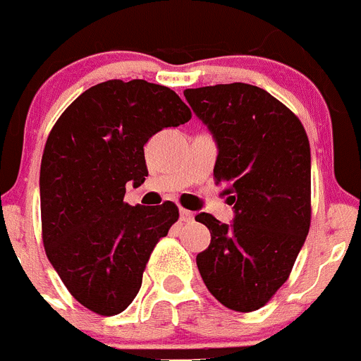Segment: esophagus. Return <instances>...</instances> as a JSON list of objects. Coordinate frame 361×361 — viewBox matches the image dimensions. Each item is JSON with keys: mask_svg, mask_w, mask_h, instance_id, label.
Returning <instances> with one entry per match:
<instances>
[{"mask_svg": "<svg viewBox=\"0 0 361 361\" xmlns=\"http://www.w3.org/2000/svg\"><path fill=\"white\" fill-rule=\"evenodd\" d=\"M193 216H195V213L193 212H190V209H180V220H183V222H193Z\"/></svg>", "mask_w": 361, "mask_h": 361, "instance_id": "obj_1", "label": "esophagus"}]
</instances>
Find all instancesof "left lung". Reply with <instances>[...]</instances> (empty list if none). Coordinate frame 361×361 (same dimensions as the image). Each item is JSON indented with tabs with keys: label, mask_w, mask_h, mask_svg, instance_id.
<instances>
[{
	"label": "left lung",
	"mask_w": 361,
	"mask_h": 361,
	"mask_svg": "<svg viewBox=\"0 0 361 361\" xmlns=\"http://www.w3.org/2000/svg\"><path fill=\"white\" fill-rule=\"evenodd\" d=\"M184 97L219 146L233 224L209 213L212 242L197 255L206 288L238 312L264 307L291 275L311 226V148L304 124L279 99L245 82L186 88Z\"/></svg>",
	"instance_id": "left-lung-1"
}]
</instances>
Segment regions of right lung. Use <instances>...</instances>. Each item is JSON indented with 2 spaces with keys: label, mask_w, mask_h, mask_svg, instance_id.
Wrapping results in <instances>:
<instances>
[{
  "label": "right lung",
  "mask_w": 361,
  "mask_h": 361,
  "mask_svg": "<svg viewBox=\"0 0 361 361\" xmlns=\"http://www.w3.org/2000/svg\"><path fill=\"white\" fill-rule=\"evenodd\" d=\"M191 110L145 79L99 82L56 121L41 159V231L70 295L101 317L128 307L157 242L178 220L171 200L128 206L126 184L148 177L145 145Z\"/></svg>",
  "instance_id": "right-lung-1"
}]
</instances>
